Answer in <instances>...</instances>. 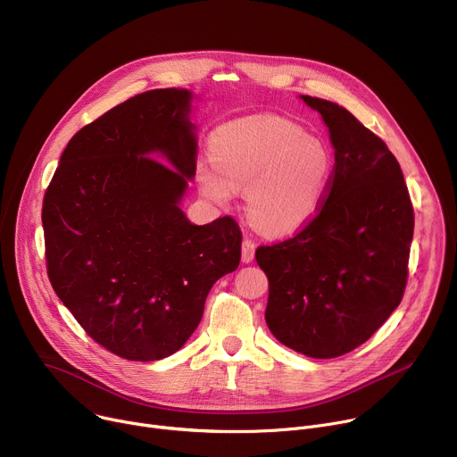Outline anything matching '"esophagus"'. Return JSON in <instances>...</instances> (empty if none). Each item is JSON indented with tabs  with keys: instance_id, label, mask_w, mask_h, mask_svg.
I'll use <instances>...</instances> for the list:
<instances>
[{
	"instance_id": "34e87169",
	"label": "esophagus",
	"mask_w": 457,
	"mask_h": 457,
	"mask_svg": "<svg viewBox=\"0 0 457 457\" xmlns=\"http://www.w3.org/2000/svg\"><path fill=\"white\" fill-rule=\"evenodd\" d=\"M254 249H256L254 242H251V240H247V238L242 242V262H244V264L253 262V258H254Z\"/></svg>"
}]
</instances>
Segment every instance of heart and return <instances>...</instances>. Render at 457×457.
Segmentation results:
<instances>
[{
  "label": "heart",
  "instance_id": "obj_1",
  "mask_svg": "<svg viewBox=\"0 0 457 457\" xmlns=\"http://www.w3.org/2000/svg\"><path fill=\"white\" fill-rule=\"evenodd\" d=\"M212 159L197 164L204 197L226 204L245 189V212L268 235L286 237L318 212L333 177V155L316 137L278 115L233 120L217 129Z\"/></svg>",
  "mask_w": 457,
  "mask_h": 457
}]
</instances>
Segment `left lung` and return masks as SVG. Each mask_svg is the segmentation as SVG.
<instances>
[{"instance_id":"8db88e82","label":"left lung","mask_w":457,"mask_h":457,"mask_svg":"<svg viewBox=\"0 0 457 457\" xmlns=\"http://www.w3.org/2000/svg\"><path fill=\"white\" fill-rule=\"evenodd\" d=\"M335 150L329 197L293 238L256 249L270 278L266 323L286 347L337 358L367 342L400 305L414 212L402 168L345 108L311 96Z\"/></svg>"}]
</instances>
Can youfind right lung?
<instances>
[{"label":"right lung","mask_w":457,"mask_h":457,"mask_svg":"<svg viewBox=\"0 0 457 457\" xmlns=\"http://www.w3.org/2000/svg\"><path fill=\"white\" fill-rule=\"evenodd\" d=\"M193 101L159 88L117 104L71 139L45 193L50 284L88 337L126 360L177 353L213 284L240 264L233 219L197 226L180 208L197 168Z\"/></svg>","instance_id":"right-lung-1"}]
</instances>
